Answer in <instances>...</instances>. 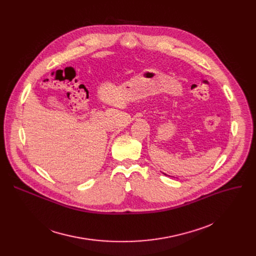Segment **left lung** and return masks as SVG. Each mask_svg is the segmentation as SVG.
<instances>
[{"label": "left lung", "mask_w": 256, "mask_h": 256, "mask_svg": "<svg viewBox=\"0 0 256 256\" xmlns=\"http://www.w3.org/2000/svg\"><path fill=\"white\" fill-rule=\"evenodd\" d=\"M165 175H166V174H165Z\"/></svg>", "instance_id": "8db88e82"}]
</instances>
